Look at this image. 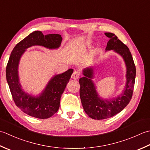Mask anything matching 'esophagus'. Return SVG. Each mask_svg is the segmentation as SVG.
Instances as JSON below:
<instances>
[{"label":"esophagus","instance_id":"esophagus-1","mask_svg":"<svg viewBox=\"0 0 150 150\" xmlns=\"http://www.w3.org/2000/svg\"><path fill=\"white\" fill-rule=\"evenodd\" d=\"M79 77V72L78 71H74L71 76V78L74 79H77Z\"/></svg>","mask_w":150,"mask_h":150}]
</instances>
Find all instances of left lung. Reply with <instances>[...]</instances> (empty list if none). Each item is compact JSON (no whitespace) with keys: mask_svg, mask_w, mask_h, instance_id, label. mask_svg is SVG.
<instances>
[{"mask_svg":"<svg viewBox=\"0 0 150 150\" xmlns=\"http://www.w3.org/2000/svg\"><path fill=\"white\" fill-rule=\"evenodd\" d=\"M105 35L110 38L105 50H112L123 58L126 64V83L120 95L112 99H103L99 96L93 81L94 76L93 67H87L83 70L84 76L79 79V95L85 112L94 120L112 117L126 108L133 95L136 76L135 65L128 47L114 33L108 32L105 33Z\"/></svg>","mask_w":150,"mask_h":150,"instance_id":"left-lung-1","label":"left lung"}]
</instances>
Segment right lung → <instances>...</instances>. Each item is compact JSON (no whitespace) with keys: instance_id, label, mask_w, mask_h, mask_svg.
Masks as SVG:
<instances>
[{"instance_id":"obj_1","label":"right lung","mask_w":150,"mask_h":150,"mask_svg":"<svg viewBox=\"0 0 150 150\" xmlns=\"http://www.w3.org/2000/svg\"><path fill=\"white\" fill-rule=\"evenodd\" d=\"M62 35L52 33L44 35L35 31L23 39L12 50L7 64L6 75L12 97L16 105L24 113L37 118L51 117L58 111L60 98L73 73L70 69L52 78L45 89L38 96L26 93L20 83L19 64L23 54L32 46H41L48 49H57L62 43Z\"/></svg>"}]
</instances>
